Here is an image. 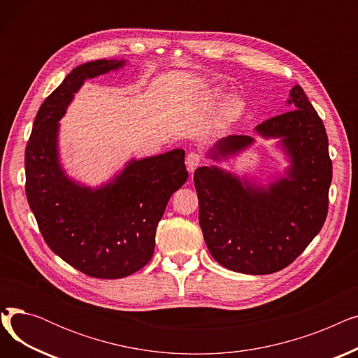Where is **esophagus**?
I'll list each match as a JSON object with an SVG mask.
<instances>
[{
    "mask_svg": "<svg viewBox=\"0 0 358 358\" xmlns=\"http://www.w3.org/2000/svg\"><path fill=\"white\" fill-rule=\"evenodd\" d=\"M200 162H201V157L197 152H190L185 158L187 169H189L190 173H194V169L200 165Z\"/></svg>",
    "mask_w": 358,
    "mask_h": 358,
    "instance_id": "1",
    "label": "esophagus"
}]
</instances>
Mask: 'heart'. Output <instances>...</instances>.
<instances>
[{"label": "heart", "instance_id": "obj_1", "mask_svg": "<svg viewBox=\"0 0 358 358\" xmlns=\"http://www.w3.org/2000/svg\"><path fill=\"white\" fill-rule=\"evenodd\" d=\"M212 94H213V96H219V94H220V90L219 88H215L213 91H212ZM232 107H235L236 104H238V101L236 100H231V103H229Z\"/></svg>", "mask_w": 358, "mask_h": 358}]
</instances>
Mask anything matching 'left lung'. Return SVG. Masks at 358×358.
Segmentation results:
<instances>
[{
	"label": "left lung",
	"instance_id": "1",
	"mask_svg": "<svg viewBox=\"0 0 358 358\" xmlns=\"http://www.w3.org/2000/svg\"><path fill=\"white\" fill-rule=\"evenodd\" d=\"M293 110L258 124L262 139H275L287 166L262 184L217 165L199 166L194 185L199 222L212 257L242 274H271L293 262L322 229L328 213L332 162L325 126L302 87L287 99ZM255 143L247 135L219 139L209 159L227 161Z\"/></svg>",
	"mask_w": 358,
	"mask_h": 358
}]
</instances>
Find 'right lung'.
Listing matches in <instances>:
<instances>
[{"label": "right lung", "instance_id": "add662e5", "mask_svg": "<svg viewBox=\"0 0 358 358\" xmlns=\"http://www.w3.org/2000/svg\"><path fill=\"white\" fill-rule=\"evenodd\" d=\"M126 64L99 59L73 68L37 111L26 146V196L48 247L73 268L97 278H122L148 264L166 203L189 177L180 148L131 158L96 187L66 174L59 120L87 80Z\"/></svg>", "mask_w": 358, "mask_h": 358}]
</instances>
